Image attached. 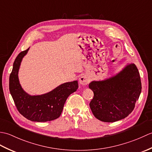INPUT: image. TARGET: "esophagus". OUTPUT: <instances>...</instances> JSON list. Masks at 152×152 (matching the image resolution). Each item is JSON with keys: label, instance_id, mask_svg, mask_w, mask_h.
I'll list each match as a JSON object with an SVG mask.
<instances>
[{"label": "esophagus", "instance_id": "obj_1", "mask_svg": "<svg viewBox=\"0 0 152 152\" xmlns=\"http://www.w3.org/2000/svg\"><path fill=\"white\" fill-rule=\"evenodd\" d=\"M89 82V80L88 77L86 76H82L79 78V83H80V84H81V85L86 86L88 84Z\"/></svg>", "mask_w": 152, "mask_h": 152}]
</instances>
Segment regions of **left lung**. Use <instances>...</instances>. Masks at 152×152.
Segmentation results:
<instances>
[{"label": "left lung", "mask_w": 152, "mask_h": 152, "mask_svg": "<svg viewBox=\"0 0 152 152\" xmlns=\"http://www.w3.org/2000/svg\"><path fill=\"white\" fill-rule=\"evenodd\" d=\"M89 88L94 93L89 106L95 117L104 122H115L133 112L142 84L137 67L131 64L110 78L91 82Z\"/></svg>", "instance_id": "left-lung-1"}]
</instances>
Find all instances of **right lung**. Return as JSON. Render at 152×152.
I'll return each mask as SVG.
<instances>
[{"label": "right lung", "mask_w": 152, "mask_h": 152, "mask_svg": "<svg viewBox=\"0 0 152 152\" xmlns=\"http://www.w3.org/2000/svg\"><path fill=\"white\" fill-rule=\"evenodd\" d=\"M28 49L19 53L14 61L9 79L10 92L19 112L28 120L37 122L54 120L61 115L69 96L78 89V81L63 83L44 95L31 96L27 94L19 83L18 71L23 57Z\"/></svg>", "instance_id": "right-lung-1"}]
</instances>
